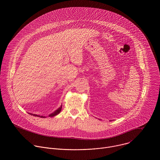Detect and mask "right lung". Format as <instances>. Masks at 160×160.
I'll list each match as a JSON object with an SVG mask.
<instances>
[{
	"label": "right lung",
	"mask_w": 160,
	"mask_h": 160,
	"mask_svg": "<svg viewBox=\"0 0 160 160\" xmlns=\"http://www.w3.org/2000/svg\"><path fill=\"white\" fill-rule=\"evenodd\" d=\"M61 110H62V105H61V106L58 109H57L56 111H54L53 113H52L49 114V115H48V117H51V118H52V117L55 116L56 115L59 114V113L61 112ZM29 113L31 114V115H33V116H37V117H40V118H46V117H45V116H40V115H38V114H32V113Z\"/></svg>",
	"instance_id": "add662e5"
}]
</instances>
